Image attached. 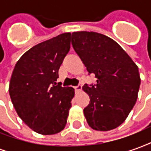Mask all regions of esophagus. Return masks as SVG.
<instances>
[{"label": "esophagus", "instance_id": "esophagus-1", "mask_svg": "<svg viewBox=\"0 0 151 151\" xmlns=\"http://www.w3.org/2000/svg\"><path fill=\"white\" fill-rule=\"evenodd\" d=\"M73 88H74V90H75L76 91H80L82 90V85H80V84H78V86H74Z\"/></svg>", "mask_w": 151, "mask_h": 151}]
</instances>
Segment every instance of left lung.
I'll return each instance as SVG.
<instances>
[{"label":"left lung","mask_w":151,"mask_h":151,"mask_svg":"<svg viewBox=\"0 0 151 151\" xmlns=\"http://www.w3.org/2000/svg\"><path fill=\"white\" fill-rule=\"evenodd\" d=\"M71 43L95 84L82 86L90 96L84 108L93 129L108 131L120 126L136 104L141 79L138 67L121 47L96 32L72 33Z\"/></svg>","instance_id":"8db88e82"}]
</instances>
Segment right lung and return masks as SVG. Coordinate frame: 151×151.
Returning <instances> with one entry per match:
<instances>
[{
    "instance_id": "1",
    "label": "right lung",
    "mask_w": 151,
    "mask_h": 151,
    "mask_svg": "<svg viewBox=\"0 0 151 151\" xmlns=\"http://www.w3.org/2000/svg\"><path fill=\"white\" fill-rule=\"evenodd\" d=\"M70 33L35 45L15 65L9 92L18 116L36 133L52 135L67 123L74 89L56 83L70 49Z\"/></svg>"
}]
</instances>
